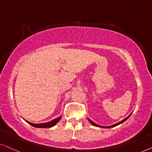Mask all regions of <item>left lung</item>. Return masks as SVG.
I'll return each instance as SVG.
<instances>
[{"label": "left lung", "mask_w": 152, "mask_h": 152, "mask_svg": "<svg viewBox=\"0 0 152 152\" xmlns=\"http://www.w3.org/2000/svg\"><path fill=\"white\" fill-rule=\"evenodd\" d=\"M132 114V113H131V114H130L129 115V116H128L127 117V118H125V119H123V121H120V122H118V123L114 124V125H111V126H101V125H98V124H96L95 123H94V122H93L92 121H91L90 119H89V118H87V119H88V121H89V123H90L92 125L95 126V127H101V128H112V127H116V126L120 125V124H122L123 123H124V122H125V121H127V120L129 118V116H131Z\"/></svg>", "instance_id": "1"}]
</instances>
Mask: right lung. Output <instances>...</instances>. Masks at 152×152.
I'll return each instance as SVG.
<instances>
[{"label":"right lung","mask_w":152,"mask_h":152,"mask_svg":"<svg viewBox=\"0 0 152 152\" xmlns=\"http://www.w3.org/2000/svg\"><path fill=\"white\" fill-rule=\"evenodd\" d=\"M61 118H62L61 116H59V117H58V118H56L52 120V121L48 122V123H38V124L30 123V122H29V121H26L27 123H29L30 125L33 126V127H36V128H50V127H53V126H54L56 124H57L58 123V122L60 121V120L61 119Z\"/></svg>","instance_id":"right-lung-1"}]
</instances>
